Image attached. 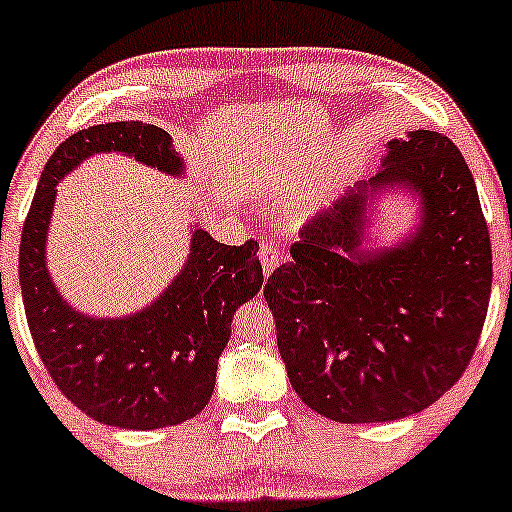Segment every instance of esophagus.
<instances>
[{"label":"esophagus","instance_id":"obj_1","mask_svg":"<svg viewBox=\"0 0 512 512\" xmlns=\"http://www.w3.org/2000/svg\"><path fill=\"white\" fill-rule=\"evenodd\" d=\"M283 260V252L276 243H269V240H264L260 245V262H262V269H264V276H269L276 269V264Z\"/></svg>","mask_w":512,"mask_h":512}]
</instances>
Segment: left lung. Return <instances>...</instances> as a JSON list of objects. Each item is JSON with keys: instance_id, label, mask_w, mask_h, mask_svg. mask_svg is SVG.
<instances>
[{"instance_id": "1", "label": "left lung", "mask_w": 512, "mask_h": 512, "mask_svg": "<svg viewBox=\"0 0 512 512\" xmlns=\"http://www.w3.org/2000/svg\"><path fill=\"white\" fill-rule=\"evenodd\" d=\"M384 169L307 221L264 298L288 379L343 424L391 422L463 377L491 295V240L477 186L451 138L410 131ZM408 185L423 224L403 246L362 253L366 197Z\"/></svg>"}]
</instances>
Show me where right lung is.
<instances>
[{
    "instance_id": "obj_1",
    "label": "right lung",
    "mask_w": 512,
    "mask_h": 512,
    "mask_svg": "<svg viewBox=\"0 0 512 512\" xmlns=\"http://www.w3.org/2000/svg\"><path fill=\"white\" fill-rule=\"evenodd\" d=\"M95 152H123L164 174L183 171L169 133L143 121L90 126L57 147L18 255L30 336L59 391L92 420L121 429L174 427L212 398L233 312L262 288L260 245L252 238L224 245L197 229L183 272L150 307L123 319L80 315L49 279L45 240L57 183Z\"/></svg>"
}]
</instances>
